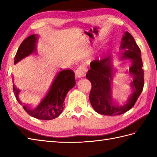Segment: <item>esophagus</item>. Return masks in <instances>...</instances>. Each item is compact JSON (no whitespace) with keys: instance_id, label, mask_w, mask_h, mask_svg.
Segmentation results:
<instances>
[{"instance_id":"obj_1","label":"esophagus","mask_w":157,"mask_h":157,"mask_svg":"<svg viewBox=\"0 0 157 157\" xmlns=\"http://www.w3.org/2000/svg\"><path fill=\"white\" fill-rule=\"evenodd\" d=\"M87 72V68L84 65H82L79 67L75 70V77L78 78H80L82 77H84Z\"/></svg>"}]
</instances>
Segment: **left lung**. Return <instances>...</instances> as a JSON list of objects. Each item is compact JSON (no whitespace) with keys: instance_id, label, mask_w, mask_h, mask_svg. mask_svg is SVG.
Listing matches in <instances>:
<instances>
[{"instance_id":"1","label":"left lung","mask_w":157,"mask_h":157,"mask_svg":"<svg viewBox=\"0 0 157 157\" xmlns=\"http://www.w3.org/2000/svg\"><path fill=\"white\" fill-rule=\"evenodd\" d=\"M140 52L134 37L125 32L121 40L120 51L115 56L90 63V69L86 74V78L92 84L89 98L96 112L103 115H118L134 106L142 92L144 83ZM126 59L131 61L129 68V73L132 76L131 90L125 101L118 103L113 96L114 82L118 75L115 64Z\"/></svg>"}]
</instances>
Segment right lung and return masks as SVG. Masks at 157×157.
<instances>
[{"label": "right lung", "instance_id": "add662e5", "mask_svg": "<svg viewBox=\"0 0 157 157\" xmlns=\"http://www.w3.org/2000/svg\"><path fill=\"white\" fill-rule=\"evenodd\" d=\"M38 36L32 34L25 38L19 46L15 56L14 63L21 61L26 56L36 52ZM75 85V73L71 69L61 70L56 73L51 84L38 102L34 106L23 104L19 99L20 90L13 85V90L17 101L33 117L42 120H51L61 114L64 109V101L69 90Z\"/></svg>", "mask_w": 157, "mask_h": 157}]
</instances>
